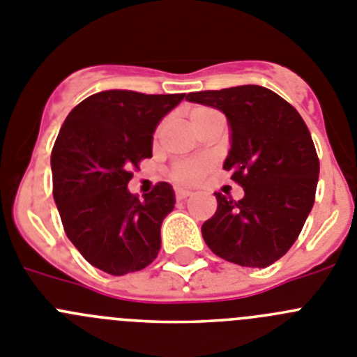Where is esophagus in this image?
Segmentation results:
<instances>
[{
    "instance_id": "34e87169",
    "label": "esophagus",
    "mask_w": 357,
    "mask_h": 357,
    "mask_svg": "<svg viewBox=\"0 0 357 357\" xmlns=\"http://www.w3.org/2000/svg\"><path fill=\"white\" fill-rule=\"evenodd\" d=\"M190 195H192V192L183 190V188H178V190H176V199H178V201H185V199L190 197Z\"/></svg>"
}]
</instances>
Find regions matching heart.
<instances>
[{"label":"heart","mask_w":357,"mask_h":357,"mask_svg":"<svg viewBox=\"0 0 357 357\" xmlns=\"http://www.w3.org/2000/svg\"><path fill=\"white\" fill-rule=\"evenodd\" d=\"M217 112L210 110V108L197 107L190 112V123L199 121L202 117H208V115H213ZM208 169H210V163L204 162V160H194V162H181L172 169V178L174 181H178L179 185H194L197 183L202 176L206 174Z\"/></svg>","instance_id":"1"}]
</instances>
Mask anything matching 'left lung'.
<instances>
[{
  "mask_svg": "<svg viewBox=\"0 0 357 357\" xmlns=\"http://www.w3.org/2000/svg\"><path fill=\"white\" fill-rule=\"evenodd\" d=\"M186 101L226 115L224 169L245 192L238 202L215 192L202 238L226 261L265 268L287 255L313 208L320 165L310 130L290 102L259 85L192 92Z\"/></svg>",
  "mask_w": 357,
  "mask_h": 357,
  "instance_id": "1",
  "label": "left lung"
}]
</instances>
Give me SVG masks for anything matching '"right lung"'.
I'll return each mask as SVG.
<instances>
[{"label":"right lung","instance_id":"1","mask_svg":"<svg viewBox=\"0 0 357 357\" xmlns=\"http://www.w3.org/2000/svg\"><path fill=\"white\" fill-rule=\"evenodd\" d=\"M185 94L102 91L67 115L51 153L53 197L67 238L86 261L112 275L142 271L158 256L172 185L140 201L128 190L131 169L153 156L160 121Z\"/></svg>","mask_w":357,"mask_h":357}]
</instances>
